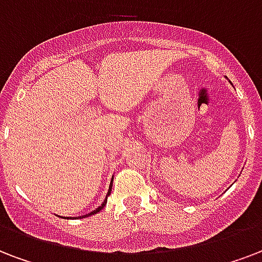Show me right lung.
I'll return each mask as SVG.
<instances>
[{
  "mask_svg": "<svg viewBox=\"0 0 262 262\" xmlns=\"http://www.w3.org/2000/svg\"><path fill=\"white\" fill-rule=\"evenodd\" d=\"M111 187H113V183H111V185H110V189H108V193H107V196H108L110 193H111ZM107 196H105V201H104V202L101 203V206H99V207H97V209H96V210L91 211V213H89V214H86V215H82V217H79V219H83V217H89V215H92V214H96V213H99V211L101 210V209H103V207L105 206V203H107ZM70 219H71V217H70Z\"/></svg>",
  "mask_w": 262,
  "mask_h": 262,
  "instance_id": "1",
  "label": "right lung"
}]
</instances>
